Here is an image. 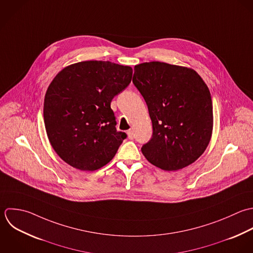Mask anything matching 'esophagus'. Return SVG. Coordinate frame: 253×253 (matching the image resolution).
<instances>
[{
  "instance_id": "34e87169",
  "label": "esophagus",
  "mask_w": 253,
  "mask_h": 253,
  "mask_svg": "<svg viewBox=\"0 0 253 253\" xmlns=\"http://www.w3.org/2000/svg\"><path fill=\"white\" fill-rule=\"evenodd\" d=\"M127 134H128V138L130 139V140H133L134 139V133H133V130H129L128 132H127Z\"/></svg>"
}]
</instances>
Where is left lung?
Returning a JSON list of instances; mask_svg holds the SVG:
<instances>
[{
    "label": "left lung",
    "mask_w": 253,
    "mask_h": 253,
    "mask_svg": "<svg viewBox=\"0 0 253 253\" xmlns=\"http://www.w3.org/2000/svg\"><path fill=\"white\" fill-rule=\"evenodd\" d=\"M133 84L143 95L153 123L142 153L168 171L193 164L206 150L213 131L210 90L192 69L163 62L134 68Z\"/></svg>",
    "instance_id": "left-lung-1"
}]
</instances>
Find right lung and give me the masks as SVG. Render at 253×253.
<instances>
[{"mask_svg": "<svg viewBox=\"0 0 253 253\" xmlns=\"http://www.w3.org/2000/svg\"><path fill=\"white\" fill-rule=\"evenodd\" d=\"M133 70L109 61H84L64 68L49 84L43 107L49 142L57 155L81 170L108 164L126 139L110 107L131 83Z\"/></svg>", "mask_w": 253, "mask_h": 253, "instance_id": "obj_1", "label": "right lung"}]
</instances>
